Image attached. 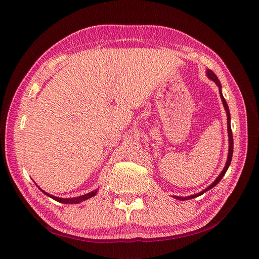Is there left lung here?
<instances>
[{
    "label": "left lung",
    "mask_w": 259,
    "mask_h": 259,
    "mask_svg": "<svg viewBox=\"0 0 259 259\" xmlns=\"http://www.w3.org/2000/svg\"><path fill=\"white\" fill-rule=\"evenodd\" d=\"M206 75H207V77H208V78H210L211 80H213V81L218 85V88H219V94H220V98H221V100H223L224 106H225V108H226V112H227V116H228V133H229V155H228V160H227L226 166L224 167L223 171H221L220 175L216 178V180L211 184L210 187H207L205 190H203L202 192H200V193H198V194H195V195H192V196H189V197H176V198H177V199H179V200H188V199L195 198V197H198V196L202 195L204 192H206V191H208V190H211L212 188H214V187L216 186V184H217L221 179H223V177L225 176L226 171L228 170V168H229V166H230V164H231V161H232V156H233V135H232V130H231V117H230L229 106H228V104H227V101L225 100V98H224V96H223V93H221V84H220V81L218 80V78L216 77L215 73H214L212 70L208 69V70L206 71Z\"/></svg>",
    "instance_id": "left-lung-1"
}]
</instances>
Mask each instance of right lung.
<instances>
[{"instance_id": "add662e5", "label": "right lung", "mask_w": 259, "mask_h": 259, "mask_svg": "<svg viewBox=\"0 0 259 259\" xmlns=\"http://www.w3.org/2000/svg\"><path fill=\"white\" fill-rule=\"evenodd\" d=\"M41 191H42V190H41ZM42 192H43L45 195H47V196L51 197V198H53V199L57 200L58 202H61V203H66V204H68V203L72 204V203H79V202H82V201H84V200H86V199L92 198L93 196H95V195L97 194V190H96V191H93V192H91V193H89V194H85V195H82V196L76 197V198H59V197H55V196H53V195H49L48 193H46V192H44V191H42Z\"/></svg>"}]
</instances>
